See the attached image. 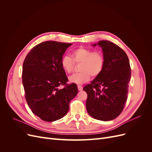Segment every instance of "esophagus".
<instances>
[{
  "mask_svg": "<svg viewBox=\"0 0 152 152\" xmlns=\"http://www.w3.org/2000/svg\"><path fill=\"white\" fill-rule=\"evenodd\" d=\"M77 87H78V89H79V91H82V89H83V87H82V86H78Z\"/></svg>",
  "mask_w": 152,
  "mask_h": 152,
  "instance_id": "1",
  "label": "esophagus"
}]
</instances>
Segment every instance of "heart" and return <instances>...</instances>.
<instances>
[{"label": "heart", "instance_id": "obj_1", "mask_svg": "<svg viewBox=\"0 0 152 152\" xmlns=\"http://www.w3.org/2000/svg\"><path fill=\"white\" fill-rule=\"evenodd\" d=\"M72 56L65 55L61 58V65L65 72L71 73L75 66L79 64V73H73L69 77L72 83L82 84L88 81L91 76L93 78L99 76L104 66V58L100 51L80 47L73 50Z\"/></svg>", "mask_w": 152, "mask_h": 152}]
</instances>
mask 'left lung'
Instances as JSON below:
<instances>
[{"label": "left lung", "mask_w": 152, "mask_h": 152, "mask_svg": "<svg viewBox=\"0 0 152 152\" xmlns=\"http://www.w3.org/2000/svg\"><path fill=\"white\" fill-rule=\"evenodd\" d=\"M98 44L103 52V70L83 89L87 94L88 113L97 120L108 121L117 118L124 110L131 70L127 55L117 44L105 40Z\"/></svg>", "instance_id": "left-lung-1"}]
</instances>
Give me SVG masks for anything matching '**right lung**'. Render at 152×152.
<instances>
[{"label":"right lung","mask_w":152,"mask_h":152,"mask_svg":"<svg viewBox=\"0 0 152 152\" xmlns=\"http://www.w3.org/2000/svg\"><path fill=\"white\" fill-rule=\"evenodd\" d=\"M70 43L45 41L26 55L23 65L22 81L25 99L31 112L42 121L53 122L67 113L69 103L78 93L68 79L61 59ZM63 85L59 90L58 87Z\"/></svg>","instance_id":"right-lung-1"}]
</instances>
